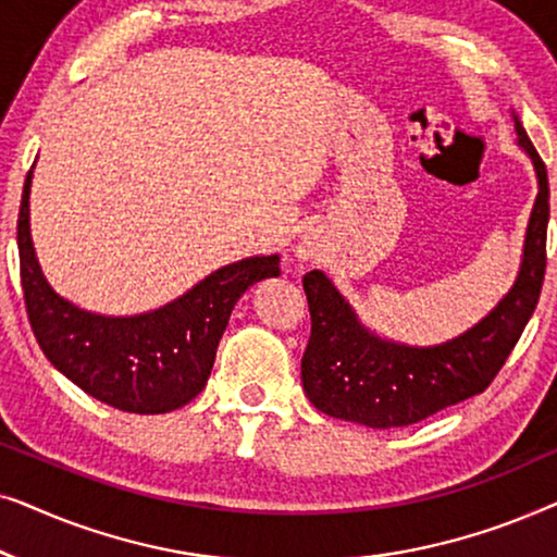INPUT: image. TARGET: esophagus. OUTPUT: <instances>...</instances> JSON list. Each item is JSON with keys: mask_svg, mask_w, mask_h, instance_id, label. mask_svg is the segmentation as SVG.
<instances>
[{"mask_svg": "<svg viewBox=\"0 0 557 557\" xmlns=\"http://www.w3.org/2000/svg\"><path fill=\"white\" fill-rule=\"evenodd\" d=\"M319 243L311 238V235H304V240L299 243V246H296V258H299L301 263H307V261H311V258H317L319 256Z\"/></svg>", "mask_w": 557, "mask_h": 557, "instance_id": "obj_1", "label": "esophagus"}]
</instances>
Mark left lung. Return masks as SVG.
<instances>
[{"instance_id": "obj_1", "label": "left lung", "mask_w": 557, "mask_h": 557, "mask_svg": "<svg viewBox=\"0 0 557 557\" xmlns=\"http://www.w3.org/2000/svg\"><path fill=\"white\" fill-rule=\"evenodd\" d=\"M512 121L517 144L530 157L537 177V197L512 288L459 337L444 345L410 347L364 326L334 281L324 271H309L304 292L311 311V337L301 357V383L317 410L368 429H400L486 391L505 364L537 307L550 220L547 170L515 113Z\"/></svg>"}]
</instances>
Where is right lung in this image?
I'll use <instances>...</instances> for the list:
<instances>
[{
	"label": "right lung",
	"mask_w": 557,
	"mask_h": 557,
	"mask_svg": "<svg viewBox=\"0 0 557 557\" xmlns=\"http://www.w3.org/2000/svg\"><path fill=\"white\" fill-rule=\"evenodd\" d=\"M33 170L22 189L17 248L27 317L45 357L81 391L126 413L154 416L187 406L208 383L240 296L258 281L281 276L278 256L227 263L159 309L96 314L60 296L40 269L29 233Z\"/></svg>",
	"instance_id": "add662e5"
}]
</instances>
